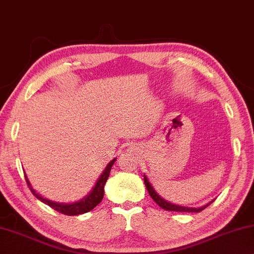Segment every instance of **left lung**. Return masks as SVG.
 <instances>
[{
	"mask_svg": "<svg viewBox=\"0 0 254 254\" xmlns=\"http://www.w3.org/2000/svg\"><path fill=\"white\" fill-rule=\"evenodd\" d=\"M144 182H145V185H146V189H147L149 195H151L152 199L154 200V201L158 203V205L161 207V208L166 209V210H173V212H193V213H199L201 212L202 209H205L207 206L210 205V201L207 203L205 206H201V207H185V206H181V205H176V203H173V202H169L167 201V200H164L162 197H160V194H158V192L154 190V188L152 187V184L149 183L148 178L146 177V175H144Z\"/></svg>",
	"mask_w": 254,
	"mask_h": 254,
	"instance_id": "8db88e82",
	"label": "left lung"
}]
</instances>
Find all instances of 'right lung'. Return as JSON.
I'll return each instance as SVG.
<instances>
[{"mask_svg": "<svg viewBox=\"0 0 254 254\" xmlns=\"http://www.w3.org/2000/svg\"><path fill=\"white\" fill-rule=\"evenodd\" d=\"M116 161V159H113L108 164H107L106 169L102 171V174L100 175V177L96 181V183L94 185V188L92 189L91 192H88V194L85 195L83 199L78 200L76 202H70V203H63V202H56L53 201V200L46 199L44 197H41L40 194L37 193L34 191V189L32 188V185L28 181V178L26 175H25V178H26L27 185L30 188V190L32 193H33L35 197H37L39 200H41L42 202L48 205L52 208H54L57 212L65 214V215H79V214H84L87 213L94 208L95 206H98L101 200L103 198V194H105V184L107 180H108L110 170H112V167L114 162Z\"/></svg>", "mask_w": 254, "mask_h": 254, "instance_id": "add662e5", "label": "right lung"}]
</instances>
